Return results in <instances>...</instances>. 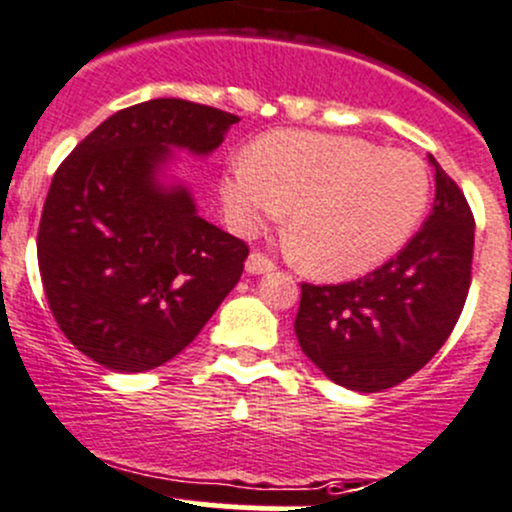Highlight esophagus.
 <instances>
[{
    "label": "esophagus",
    "mask_w": 512,
    "mask_h": 512,
    "mask_svg": "<svg viewBox=\"0 0 512 512\" xmlns=\"http://www.w3.org/2000/svg\"><path fill=\"white\" fill-rule=\"evenodd\" d=\"M273 268H276V263H273L271 258L258 254V251H254V254L246 258V273H249V276H261V273H271Z\"/></svg>",
    "instance_id": "1"
}]
</instances>
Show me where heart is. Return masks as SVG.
<instances>
[{"label": "heart", "mask_w": 512, "mask_h": 512, "mask_svg": "<svg viewBox=\"0 0 512 512\" xmlns=\"http://www.w3.org/2000/svg\"><path fill=\"white\" fill-rule=\"evenodd\" d=\"M241 231L288 209V241L300 266L320 278H350L397 254L429 202L419 157L342 135L271 133L236 157L219 184Z\"/></svg>", "instance_id": "heart-1"}]
</instances>
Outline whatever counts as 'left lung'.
<instances>
[{"instance_id":"1","label":"left lung","mask_w":512,"mask_h":512,"mask_svg":"<svg viewBox=\"0 0 512 512\" xmlns=\"http://www.w3.org/2000/svg\"><path fill=\"white\" fill-rule=\"evenodd\" d=\"M429 162L434 209L397 256L357 281L300 286L293 325L300 350L352 392H382L419 372L466 303L476 224L458 184L434 155Z\"/></svg>"}]
</instances>
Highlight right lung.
Instances as JSON below:
<instances>
[{
  "instance_id": "1",
  "label": "right lung",
  "mask_w": 512,
  "mask_h": 512,
  "mask_svg": "<svg viewBox=\"0 0 512 512\" xmlns=\"http://www.w3.org/2000/svg\"><path fill=\"white\" fill-rule=\"evenodd\" d=\"M239 118L182 98L118 110L61 162L41 212L39 271L63 335L98 365L147 372L179 355L239 283L249 246L167 179Z\"/></svg>"
}]
</instances>
